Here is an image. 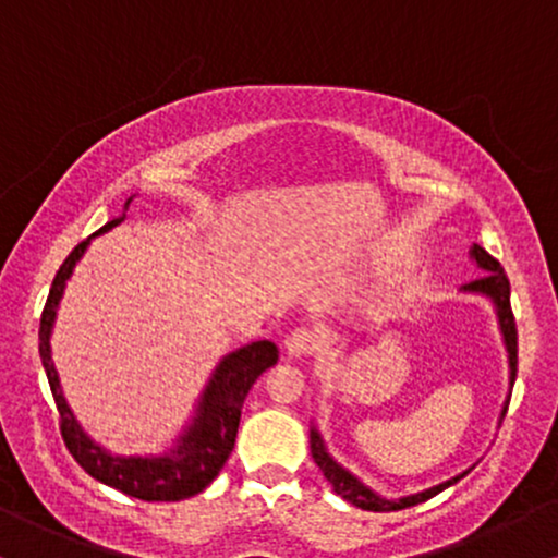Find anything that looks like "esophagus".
<instances>
[{"label": "esophagus", "instance_id": "esophagus-1", "mask_svg": "<svg viewBox=\"0 0 558 558\" xmlns=\"http://www.w3.org/2000/svg\"><path fill=\"white\" fill-rule=\"evenodd\" d=\"M283 349L288 356H306L317 349V336L312 330L299 328V330H293L291 336H286Z\"/></svg>", "mask_w": 558, "mask_h": 558}]
</instances>
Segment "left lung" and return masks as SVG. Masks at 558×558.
Here are the masks:
<instances>
[{
  "label": "left lung",
  "instance_id": "8db88e82",
  "mask_svg": "<svg viewBox=\"0 0 558 558\" xmlns=\"http://www.w3.org/2000/svg\"><path fill=\"white\" fill-rule=\"evenodd\" d=\"M470 259L475 262L477 270H483V275H480L477 280H472V283L459 288V293H470V296H483L490 301L493 312H496L498 332H501V341L506 349V362H509V388H511L517 380V325H514V315H511L509 278H506L504 267L498 265V262L493 259L490 254L480 246V243H472L470 246ZM509 396H511V390H509ZM509 396H506V401H504L501 417L506 414V407H509ZM310 448H312V459H315V464L323 470V475L332 485V490H336L343 501L354 504L356 509H364V511H396V509H407V506L422 504V501H427V498L438 496V493L446 490L448 485L459 483V480H462L466 472L472 470L470 466V470L459 472V475L448 477V480H444V483H435L425 490H414V493H407V496L390 498V496H383V493H377L375 488H369L364 480L356 477L351 470H345V466L338 462L336 457H332V453L328 451V446H325L323 433H319V427L315 425V422H312V427H310Z\"/></svg>",
  "mask_w": 558,
  "mask_h": 558
}]
</instances>
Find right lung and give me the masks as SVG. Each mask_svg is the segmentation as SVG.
Masks as SVG:
<instances>
[{"label":"right lung","mask_w":558,"mask_h":558,"mask_svg":"<svg viewBox=\"0 0 558 558\" xmlns=\"http://www.w3.org/2000/svg\"><path fill=\"white\" fill-rule=\"evenodd\" d=\"M133 198H136V194L125 198L123 213L112 217L105 228L96 230L92 239L78 243L70 252V257L62 262L60 272L54 275L47 306H44L41 328H38V354H41L44 373H47L57 412H60L62 438H65L68 451L73 453L75 462L94 480L125 493V496L141 498V501H183V498L202 493L220 475L222 464L228 462L230 451L235 446L243 401H246L248 390L257 383V377L278 364V345L272 341H254L222 356L215 364L207 386L198 393L189 422H185L181 433L172 438V444L165 451L112 453L83 430L73 409L68 407V399L60 386V375H57L52 360V330L57 323V310H60L68 280L73 278L75 265L83 259L88 243L96 235L120 226Z\"/></svg>","instance_id":"add662e5"}]
</instances>
